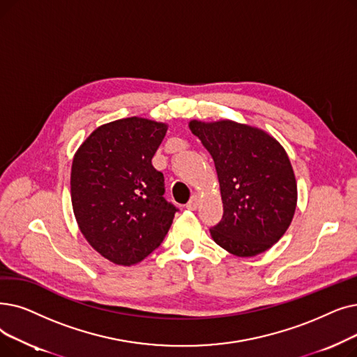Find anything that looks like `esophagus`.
<instances>
[{
	"instance_id": "34e87169",
	"label": "esophagus",
	"mask_w": 357,
	"mask_h": 357,
	"mask_svg": "<svg viewBox=\"0 0 357 357\" xmlns=\"http://www.w3.org/2000/svg\"><path fill=\"white\" fill-rule=\"evenodd\" d=\"M198 203H199V198H198L197 195H192V197H191V199L188 201L187 208H188V210H195V208L198 207Z\"/></svg>"
}]
</instances>
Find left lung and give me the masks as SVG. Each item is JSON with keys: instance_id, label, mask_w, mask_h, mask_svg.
Segmentation results:
<instances>
[{"instance_id": "8db88e82", "label": "left lung", "mask_w": 357, "mask_h": 357, "mask_svg": "<svg viewBox=\"0 0 357 357\" xmlns=\"http://www.w3.org/2000/svg\"><path fill=\"white\" fill-rule=\"evenodd\" d=\"M190 130L214 160L223 201L214 242L236 257H255L291 223L298 187L286 150L259 128L235 121H191Z\"/></svg>"}]
</instances>
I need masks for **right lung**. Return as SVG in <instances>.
<instances>
[{"label":"right lung","mask_w":357,"mask_h":357,"mask_svg":"<svg viewBox=\"0 0 357 357\" xmlns=\"http://www.w3.org/2000/svg\"><path fill=\"white\" fill-rule=\"evenodd\" d=\"M167 126L123 118L93 131L71 166L77 225L95 250L118 266L143 261L163 242L178 208L165 199L151 159Z\"/></svg>","instance_id":"obj_1"}]
</instances>
